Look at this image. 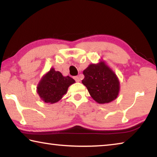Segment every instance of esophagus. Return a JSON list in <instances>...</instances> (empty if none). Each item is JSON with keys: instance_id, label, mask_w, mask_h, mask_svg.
<instances>
[{"instance_id": "obj_1", "label": "esophagus", "mask_w": 157, "mask_h": 157, "mask_svg": "<svg viewBox=\"0 0 157 157\" xmlns=\"http://www.w3.org/2000/svg\"><path fill=\"white\" fill-rule=\"evenodd\" d=\"M74 79H75V80L77 82H79V81H80V78H79V77H78V76L74 77Z\"/></svg>"}]
</instances>
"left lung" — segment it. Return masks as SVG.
<instances>
[{"mask_svg":"<svg viewBox=\"0 0 157 157\" xmlns=\"http://www.w3.org/2000/svg\"><path fill=\"white\" fill-rule=\"evenodd\" d=\"M82 84L88 89L93 99L105 104L116 99L120 91V82L113 71L103 62L90 64L83 71Z\"/></svg>","mask_w":157,"mask_h":157,"instance_id":"left-lung-1","label":"left lung"}]
</instances>
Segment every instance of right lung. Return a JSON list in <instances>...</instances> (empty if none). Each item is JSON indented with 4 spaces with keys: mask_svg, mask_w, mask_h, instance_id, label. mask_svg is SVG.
I'll list each match as a JSON object with an SVG mask.
<instances>
[{
    "mask_svg": "<svg viewBox=\"0 0 157 157\" xmlns=\"http://www.w3.org/2000/svg\"><path fill=\"white\" fill-rule=\"evenodd\" d=\"M75 81L71 77L62 75L59 71L52 68L45 74L37 86V94L46 103L57 102L66 94L69 86Z\"/></svg>",
    "mask_w": 157,
    "mask_h": 157,
    "instance_id": "1",
    "label": "right lung"
}]
</instances>
